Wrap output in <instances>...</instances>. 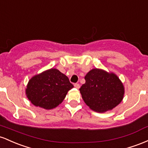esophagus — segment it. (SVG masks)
I'll list each match as a JSON object with an SVG mask.
<instances>
[{"mask_svg": "<svg viewBox=\"0 0 148 148\" xmlns=\"http://www.w3.org/2000/svg\"><path fill=\"white\" fill-rule=\"evenodd\" d=\"M74 87L75 88H77V89H79V84H77V83H75V84H74Z\"/></svg>", "mask_w": 148, "mask_h": 148, "instance_id": "1", "label": "esophagus"}]
</instances>
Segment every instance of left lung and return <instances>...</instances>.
<instances>
[{"label":"left lung","mask_w":148,"mask_h":148,"mask_svg":"<svg viewBox=\"0 0 148 148\" xmlns=\"http://www.w3.org/2000/svg\"><path fill=\"white\" fill-rule=\"evenodd\" d=\"M79 88L84 103L98 112L112 110L123 99L124 89L116 75L101 69H92L84 77Z\"/></svg>","instance_id":"1"}]
</instances>
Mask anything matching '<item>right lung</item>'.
<instances>
[{
	"mask_svg": "<svg viewBox=\"0 0 148 148\" xmlns=\"http://www.w3.org/2000/svg\"><path fill=\"white\" fill-rule=\"evenodd\" d=\"M73 87L67 76L51 69L30 79L26 93L34 106L49 110L59 105Z\"/></svg>",
	"mask_w": 148,
	"mask_h": 148,
	"instance_id": "add662e5",
	"label": "right lung"
}]
</instances>
